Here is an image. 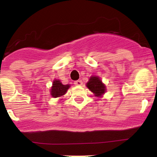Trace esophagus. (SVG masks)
<instances>
[{
  "mask_svg": "<svg viewBox=\"0 0 157 157\" xmlns=\"http://www.w3.org/2000/svg\"><path fill=\"white\" fill-rule=\"evenodd\" d=\"M74 84L76 86H82V80H77V81H75Z\"/></svg>",
  "mask_w": 157,
  "mask_h": 157,
  "instance_id": "obj_1",
  "label": "esophagus"
}]
</instances>
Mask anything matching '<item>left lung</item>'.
<instances>
[{
    "label": "left lung",
    "instance_id": "8db88e82",
    "mask_svg": "<svg viewBox=\"0 0 157 157\" xmlns=\"http://www.w3.org/2000/svg\"><path fill=\"white\" fill-rule=\"evenodd\" d=\"M86 86L97 97H101V95H103L106 90L105 84L98 76H91L89 82L86 83Z\"/></svg>",
    "mask_w": 157,
    "mask_h": 157
}]
</instances>
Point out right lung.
<instances>
[{
	"label": "right lung",
	"instance_id": "add662e5",
	"mask_svg": "<svg viewBox=\"0 0 157 157\" xmlns=\"http://www.w3.org/2000/svg\"><path fill=\"white\" fill-rule=\"evenodd\" d=\"M70 85H63L61 82L58 79H55L52 82V86L51 88V95L53 98H59L64 95Z\"/></svg>",
	"mask_w": 157,
	"mask_h": 157
}]
</instances>
